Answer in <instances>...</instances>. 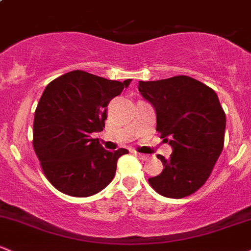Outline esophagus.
I'll list each match as a JSON object with an SVG mask.
<instances>
[{
	"label": "esophagus",
	"instance_id": "obj_1",
	"mask_svg": "<svg viewBox=\"0 0 251 251\" xmlns=\"http://www.w3.org/2000/svg\"><path fill=\"white\" fill-rule=\"evenodd\" d=\"M135 155L139 159H141V160H148L150 159V155H146V154H141V153H135Z\"/></svg>",
	"mask_w": 251,
	"mask_h": 251
}]
</instances>
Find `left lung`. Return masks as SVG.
Masks as SVG:
<instances>
[{
	"label": "left lung",
	"instance_id": "obj_1",
	"mask_svg": "<svg viewBox=\"0 0 251 251\" xmlns=\"http://www.w3.org/2000/svg\"><path fill=\"white\" fill-rule=\"evenodd\" d=\"M137 88L154 107L157 130L172 147L170 158L158 154L164 169L148 182L165 198L189 196L208 179L224 147L226 117L217 93L185 75L139 81Z\"/></svg>",
	"mask_w": 251,
	"mask_h": 251
}]
</instances>
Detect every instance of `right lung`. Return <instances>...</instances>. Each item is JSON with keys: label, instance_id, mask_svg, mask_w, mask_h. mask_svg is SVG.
Segmentation results:
<instances>
[{"label": "right lung", "instance_id": "add662e5", "mask_svg": "<svg viewBox=\"0 0 251 251\" xmlns=\"http://www.w3.org/2000/svg\"><path fill=\"white\" fill-rule=\"evenodd\" d=\"M130 81L73 71L45 87L34 112L33 148L47 178L61 193L87 198L114 179L118 158L129 151L104 150L92 134L105 128L106 106Z\"/></svg>", "mask_w": 251, "mask_h": 251}]
</instances>
